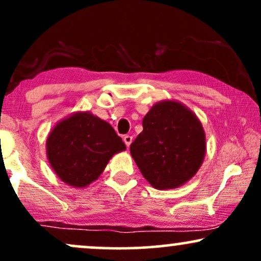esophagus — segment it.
Returning <instances> with one entry per match:
<instances>
[{
  "instance_id": "esophagus-1",
  "label": "esophagus",
  "mask_w": 261,
  "mask_h": 261,
  "mask_svg": "<svg viewBox=\"0 0 261 261\" xmlns=\"http://www.w3.org/2000/svg\"><path fill=\"white\" fill-rule=\"evenodd\" d=\"M122 140H124V142H125V145L127 146H130L131 145V142H133V137L130 136V135H125L124 137H122Z\"/></svg>"
}]
</instances>
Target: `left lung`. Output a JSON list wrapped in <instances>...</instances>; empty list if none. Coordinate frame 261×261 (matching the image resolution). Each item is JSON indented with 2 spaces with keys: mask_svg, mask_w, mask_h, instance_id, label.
I'll return each instance as SVG.
<instances>
[{
  "mask_svg": "<svg viewBox=\"0 0 261 261\" xmlns=\"http://www.w3.org/2000/svg\"><path fill=\"white\" fill-rule=\"evenodd\" d=\"M130 152L143 178L158 190L184 185L202 166L206 136L201 121L178 100L155 103Z\"/></svg>",
  "mask_w": 261,
  "mask_h": 261,
  "instance_id": "left-lung-1",
  "label": "left lung"
}]
</instances>
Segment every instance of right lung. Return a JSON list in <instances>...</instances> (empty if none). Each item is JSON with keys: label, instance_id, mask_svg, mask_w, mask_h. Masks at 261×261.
<instances>
[{"label": "right lung", "instance_id": "obj_1", "mask_svg": "<svg viewBox=\"0 0 261 261\" xmlns=\"http://www.w3.org/2000/svg\"><path fill=\"white\" fill-rule=\"evenodd\" d=\"M126 149L109 122L91 112H76L60 120L46 139V155L65 184L86 188L99 178L110 158Z\"/></svg>", "mask_w": 261, "mask_h": 261}]
</instances>
